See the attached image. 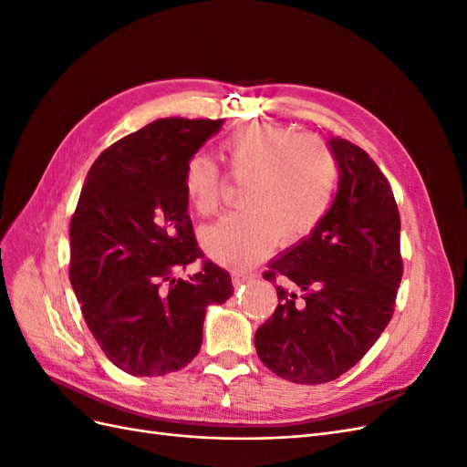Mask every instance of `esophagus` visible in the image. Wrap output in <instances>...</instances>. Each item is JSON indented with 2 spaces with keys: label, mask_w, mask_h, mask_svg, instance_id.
I'll return each instance as SVG.
<instances>
[{
  "label": "esophagus",
  "mask_w": 467,
  "mask_h": 467,
  "mask_svg": "<svg viewBox=\"0 0 467 467\" xmlns=\"http://www.w3.org/2000/svg\"><path fill=\"white\" fill-rule=\"evenodd\" d=\"M251 278H253V275H247V273H239V271L232 273V282H234L235 286H239V285H242V282H247Z\"/></svg>",
  "instance_id": "obj_1"
}]
</instances>
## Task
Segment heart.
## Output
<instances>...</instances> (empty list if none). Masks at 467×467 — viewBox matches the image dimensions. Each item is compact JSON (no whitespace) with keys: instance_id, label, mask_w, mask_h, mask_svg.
<instances>
[{"instance_id":"heart-1","label":"heart","mask_w":467,"mask_h":467,"mask_svg":"<svg viewBox=\"0 0 467 467\" xmlns=\"http://www.w3.org/2000/svg\"><path fill=\"white\" fill-rule=\"evenodd\" d=\"M222 155L234 181H244V208L201 232L212 259L249 266L282 245L300 244L327 214L338 181L331 148L316 136H294L275 124H247L223 140ZM223 175L208 155L194 153L182 191L202 218L223 206Z\"/></svg>"}]
</instances>
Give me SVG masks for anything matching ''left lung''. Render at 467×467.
<instances>
[{
  "instance_id": "obj_1",
  "label": "left lung",
  "mask_w": 467,
  "mask_h": 467,
  "mask_svg": "<svg viewBox=\"0 0 467 467\" xmlns=\"http://www.w3.org/2000/svg\"><path fill=\"white\" fill-rule=\"evenodd\" d=\"M338 189L304 242L263 275L278 306L255 333L261 362L294 384H325L350 370L393 316L403 276L400 210L386 175L357 144L329 140ZM301 294L298 295L297 292Z\"/></svg>"
}]
</instances>
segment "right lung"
Returning <instances> with one entry per match:
<instances>
[{"label":"right lung","instance_id":"right-lung-1","mask_svg":"<svg viewBox=\"0 0 467 467\" xmlns=\"http://www.w3.org/2000/svg\"><path fill=\"white\" fill-rule=\"evenodd\" d=\"M223 119H160L91 165L69 222V282L105 357L132 376L177 372L199 355L208 304L234 294L196 244L182 171ZM194 260L202 271L176 273Z\"/></svg>","mask_w":467,"mask_h":467}]
</instances>
